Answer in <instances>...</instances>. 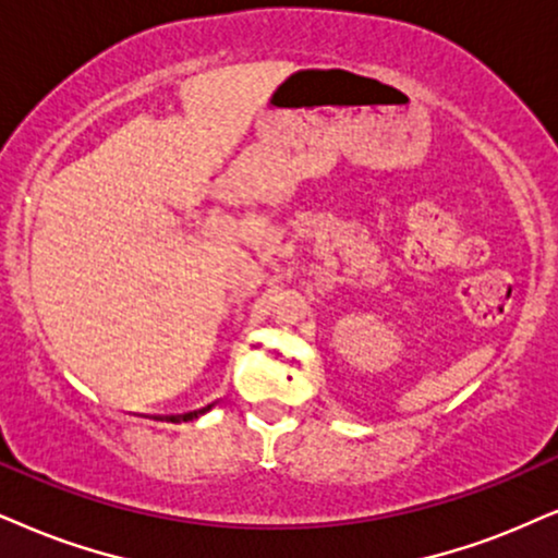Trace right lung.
Segmentation results:
<instances>
[{
    "label": "right lung",
    "instance_id": "obj_1",
    "mask_svg": "<svg viewBox=\"0 0 558 558\" xmlns=\"http://www.w3.org/2000/svg\"><path fill=\"white\" fill-rule=\"evenodd\" d=\"M190 417H193V414H190ZM195 417H197V412H195Z\"/></svg>",
    "mask_w": 558,
    "mask_h": 558
}]
</instances>
